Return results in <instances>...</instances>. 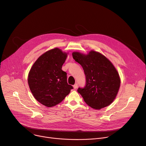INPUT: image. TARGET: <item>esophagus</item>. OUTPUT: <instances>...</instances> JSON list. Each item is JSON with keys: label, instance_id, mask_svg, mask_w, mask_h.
Segmentation results:
<instances>
[{"label": "esophagus", "instance_id": "obj_1", "mask_svg": "<svg viewBox=\"0 0 146 146\" xmlns=\"http://www.w3.org/2000/svg\"><path fill=\"white\" fill-rule=\"evenodd\" d=\"M77 83H76L75 84H74L73 85V88H74V89H77Z\"/></svg>", "mask_w": 146, "mask_h": 146}]
</instances>
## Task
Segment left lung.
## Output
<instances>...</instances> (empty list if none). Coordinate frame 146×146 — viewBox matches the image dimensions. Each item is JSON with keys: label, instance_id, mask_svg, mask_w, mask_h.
Segmentation results:
<instances>
[{"label": "left lung", "instance_id": "1", "mask_svg": "<svg viewBox=\"0 0 146 146\" xmlns=\"http://www.w3.org/2000/svg\"><path fill=\"white\" fill-rule=\"evenodd\" d=\"M72 56L82 66L86 76L85 87L77 89L84 101L96 110L109 106L120 86V76L114 65L104 55L94 50L87 54L75 52Z\"/></svg>", "mask_w": 146, "mask_h": 146}]
</instances>
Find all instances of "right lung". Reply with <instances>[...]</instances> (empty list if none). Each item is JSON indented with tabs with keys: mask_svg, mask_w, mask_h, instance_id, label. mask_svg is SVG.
I'll use <instances>...</instances> for the list:
<instances>
[{
	"mask_svg": "<svg viewBox=\"0 0 146 146\" xmlns=\"http://www.w3.org/2000/svg\"><path fill=\"white\" fill-rule=\"evenodd\" d=\"M68 53L54 48L42 54L28 74L29 88L37 101L52 108L62 102L73 89L68 84L67 73L62 70Z\"/></svg>",
	"mask_w": 146,
	"mask_h": 146,
	"instance_id": "obj_1",
	"label": "right lung"
}]
</instances>
